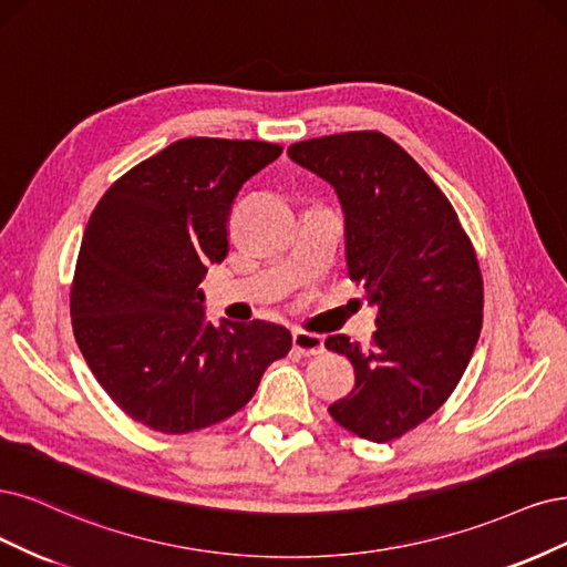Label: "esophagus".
I'll list each match as a JSON object with an SVG mask.
<instances>
[{
	"label": "esophagus",
	"mask_w": 567,
	"mask_h": 567,
	"mask_svg": "<svg viewBox=\"0 0 567 567\" xmlns=\"http://www.w3.org/2000/svg\"><path fill=\"white\" fill-rule=\"evenodd\" d=\"M291 341H295V349L301 355H318V353L324 351V339L320 334H313V332L297 330L295 334H291Z\"/></svg>",
	"instance_id": "1"
}]
</instances>
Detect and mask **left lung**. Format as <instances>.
<instances>
[{
  "instance_id": "obj_1",
  "label": "left lung",
  "mask_w": 567,
  "mask_h": 567,
  "mask_svg": "<svg viewBox=\"0 0 567 567\" xmlns=\"http://www.w3.org/2000/svg\"><path fill=\"white\" fill-rule=\"evenodd\" d=\"M289 157L334 186L346 214L349 276L379 308L368 349L343 334L327 351L355 368L330 405L339 426L389 443L441 408L460 383L483 327V272L445 193L381 132L291 143Z\"/></svg>"
}]
</instances>
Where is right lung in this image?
<instances>
[{
  "mask_svg": "<svg viewBox=\"0 0 567 567\" xmlns=\"http://www.w3.org/2000/svg\"><path fill=\"white\" fill-rule=\"evenodd\" d=\"M282 148L181 138L132 167L91 212L70 287L80 351L113 403L159 433L243 410L291 334L264 320L212 324L199 282L228 254L237 190Z\"/></svg>",
  "mask_w": 567,
  "mask_h": 567,
  "instance_id": "add662e5",
  "label": "right lung"
}]
</instances>
